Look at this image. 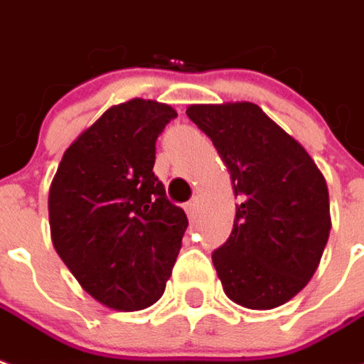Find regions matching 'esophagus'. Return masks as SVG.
Returning <instances> with one entry per match:
<instances>
[{"label":"esophagus","mask_w":364,"mask_h":364,"mask_svg":"<svg viewBox=\"0 0 364 364\" xmlns=\"http://www.w3.org/2000/svg\"><path fill=\"white\" fill-rule=\"evenodd\" d=\"M195 207H197V200L195 199H191L187 205H185V210H187V215L189 217H193V213H195Z\"/></svg>","instance_id":"34e87169"}]
</instances>
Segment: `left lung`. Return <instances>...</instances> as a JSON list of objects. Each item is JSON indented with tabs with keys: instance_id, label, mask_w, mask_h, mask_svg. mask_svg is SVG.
<instances>
[{
	"instance_id": "1",
	"label": "left lung",
	"mask_w": 364,
	"mask_h": 364,
	"mask_svg": "<svg viewBox=\"0 0 364 364\" xmlns=\"http://www.w3.org/2000/svg\"><path fill=\"white\" fill-rule=\"evenodd\" d=\"M187 116L213 139L242 199L228 240L213 252L225 294L248 309L286 304L311 279L329 238L323 173L256 104H193Z\"/></svg>"
}]
</instances>
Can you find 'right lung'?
<instances>
[{
    "instance_id": "add662e5",
    "label": "right lung",
    "mask_w": 364,
    "mask_h": 364,
    "mask_svg": "<svg viewBox=\"0 0 364 364\" xmlns=\"http://www.w3.org/2000/svg\"><path fill=\"white\" fill-rule=\"evenodd\" d=\"M175 116L144 98L112 106L68 146L50 183L55 250L86 294L116 311L164 296L189 225L154 173L157 136Z\"/></svg>"
}]
</instances>
